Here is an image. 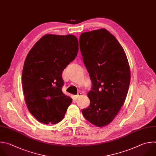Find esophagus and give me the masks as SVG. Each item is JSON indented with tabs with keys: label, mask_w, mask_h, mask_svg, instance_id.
I'll list each match as a JSON object with an SVG mask.
<instances>
[{
	"label": "esophagus",
	"mask_w": 156,
	"mask_h": 156,
	"mask_svg": "<svg viewBox=\"0 0 156 156\" xmlns=\"http://www.w3.org/2000/svg\"><path fill=\"white\" fill-rule=\"evenodd\" d=\"M81 95H82V93H80V92H79V93H77V95L75 96L76 98V99H77V98H78L80 96H81Z\"/></svg>",
	"instance_id": "esophagus-1"
}]
</instances>
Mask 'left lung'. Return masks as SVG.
Listing matches in <instances>:
<instances>
[{
    "mask_svg": "<svg viewBox=\"0 0 156 156\" xmlns=\"http://www.w3.org/2000/svg\"><path fill=\"white\" fill-rule=\"evenodd\" d=\"M79 45L92 83L90 105L82 112L91 123L103 127L125 102L130 82L128 59L118 41L105 29L82 33Z\"/></svg>",
    "mask_w": 156,
    "mask_h": 156,
    "instance_id": "left-lung-1",
    "label": "left lung"
}]
</instances>
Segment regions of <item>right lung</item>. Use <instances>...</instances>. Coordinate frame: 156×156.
Segmentation results:
<instances>
[{"mask_svg":"<svg viewBox=\"0 0 156 156\" xmlns=\"http://www.w3.org/2000/svg\"><path fill=\"white\" fill-rule=\"evenodd\" d=\"M78 47L73 35L47 34L26 56L22 73L24 100L30 114L41 123L59 122L72 103L61 90L62 72L77 56Z\"/></svg>","mask_w":156,"mask_h":156,"instance_id":"right-lung-1","label":"right lung"}]
</instances>
